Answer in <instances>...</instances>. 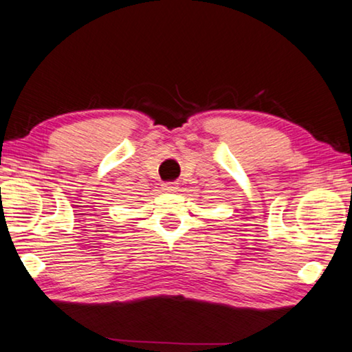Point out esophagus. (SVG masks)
Here are the masks:
<instances>
[{"mask_svg":"<svg viewBox=\"0 0 352 352\" xmlns=\"http://www.w3.org/2000/svg\"><path fill=\"white\" fill-rule=\"evenodd\" d=\"M162 190L166 192H175L178 190V186L175 183H164V185H162Z\"/></svg>","mask_w":352,"mask_h":352,"instance_id":"34e87169","label":"esophagus"}]
</instances>
